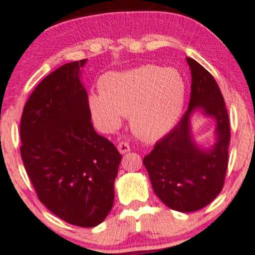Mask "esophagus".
I'll use <instances>...</instances> for the list:
<instances>
[{"label": "esophagus", "instance_id": "esophagus-1", "mask_svg": "<svg viewBox=\"0 0 255 255\" xmlns=\"http://www.w3.org/2000/svg\"><path fill=\"white\" fill-rule=\"evenodd\" d=\"M120 153L125 154V153H128V152L130 151V146L127 144V142H120L119 146H118Z\"/></svg>", "mask_w": 255, "mask_h": 255}]
</instances>
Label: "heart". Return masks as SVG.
<instances>
[{
	"label": "heart",
	"instance_id": "obj_1",
	"mask_svg": "<svg viewBox=\"0 0 255 255\" xmlns=\"http://www.w3.org/2000/svg\"><path fill=\"white\" fill-rule=\"evenodd\" d=\"M99 93L89 96L91 115L101 129L110 131L130 116L137 137L156 141L177 124L186 102V81L175 68L145 64L125 72L108 73Z\"/></svg>",
	"mask_w": 255,
	"mask_h": 255
}]
</instances>
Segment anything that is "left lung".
<instances>
[{"label":"left lung","instance_id":"8db88e82","mask_svg":"<svg viewBox=\"0 0 255 255\" xmlns=\"http://www.w3.org/2000/svg\"><path fill=\"white\" fill-rule=\"evenodd\" d=\"M186 60L192 74L188 110L142 163L163 204L178 212H194L207 206L223 188L230 125L215 78L195 60ZM197 112L215 122V141L209 146L199 145L192 135L191 121Z\"/></svg>","mask_w":255,"mask_h":255}]
</instances>
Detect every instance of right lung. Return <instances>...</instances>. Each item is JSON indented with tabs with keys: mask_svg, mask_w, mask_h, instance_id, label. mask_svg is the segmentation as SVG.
Listing matches in <instances>:
<instances>
[{
	"mask_svg": "<svg viewBox=\"0 0 255 255\" xmlns=\"http://www.w3.org/2000/svg\"><path fill=\"white\" fill-rule=\"evenodd\" d=\"M61 66L26 102L20 122L22 162L38 199L57 217L97 227L111 211L121 154L91 124L81 68Z\"/></svg>",
	"mask_w": 255,
	"mask_h": 255,
	"instance_id": "add662e5",
	"label": "right lung"
}]
</instances>
